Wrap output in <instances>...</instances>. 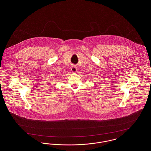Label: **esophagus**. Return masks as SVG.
I'll return each mask as SVG.
<instances>
[{
	"label": "esophagus",
	"mask_w": 151,
	"mask_h": 151,
	"mask_svg": "<svg viewBox=\"0 0 151 151\" xmlns=\"http://www.w3.org/2000/svg\"><path fill=\"white\" fill-rule=\"evenodd\" d=\"M71 70L72 72H76L77 71V70H78V69H77V67H76V66L73 65V66L71 67Z\"/></svg>",
	"instance_id": "1"
}]
</instances>
